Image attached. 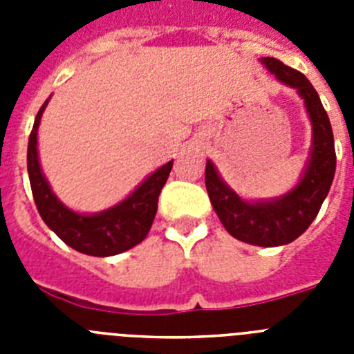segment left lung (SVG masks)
<instances>
[{"label": "left lung", "mask_w": 354, "mask_h": 354, "mask_svg": "<svg viewBox=\"0 0 354 354\" xmlns=\"http://www.w3.org/2000/svg\"><path fill=\"white\" fill-rule=\"evenodd\" d=\"M261 64L280 83L296 90L305 102L312 124V145L301 179L277 198L245 200L221 179L214 162L207 159L205 187L212 209L230 236L248 245L282 246L298 239L323 205L335 175V143L330 118L310 81L277 58L264 56Z\"/></svg>", "instance_id": "left-lung-1"}]
</instances>
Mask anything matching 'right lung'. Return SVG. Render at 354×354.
Returning <instances> with one entry per match:
<instances>
[{
  "label": "right lung",
  "mask_w": 354,
  "mask_h": 354,
  "mask_svg": "<svg viewBox=\"0 0 354 354\" xmlns=\"http://www.w3.org/2000/svg\"><path fill=\"white\" fill-rule=\"evenodd\" d=\"M51 99V97H49ZM49 99L39 109L28 142V175L39 214L65 245L92 257H111L142 243L158 212V196L170 175L174 159L159 167L127 198L101 212L83 214L68 209L53 193L39 161L37 136Z\"/></svg>",
  "instance_id": "obj_1"
}]
</instances>
